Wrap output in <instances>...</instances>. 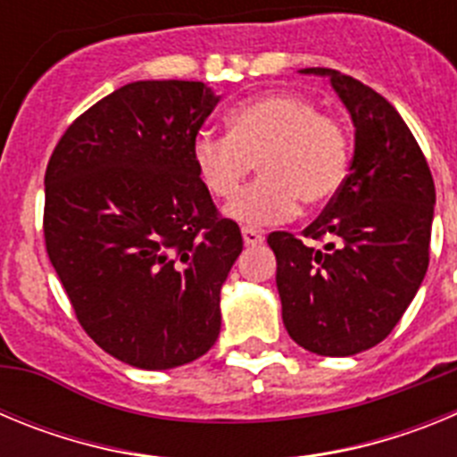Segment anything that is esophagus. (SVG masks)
I'll list each match as a JSON object with an SVG mask.
<instances>
[{"label": "esophagus", "instance_id": "esophagus-1", "mask_svg": "<svg viewBox=\"0 0 457 457\" xmlns=\"http://www.w3.org/2000/svg\"><path fill=\"white\" fill-rule=\"evenodd\" d=\"M242 240H245V245H247V247H253V245H261V242L265 240V236L261 231H256V228H249V226H245V228H242Z\"/></svg>", "mask_w": 457, "mask_h": 457}]
</instances>
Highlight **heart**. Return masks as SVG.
Returning <instances> with one entry per match:
<instances>
[{
	"mask_svg": "<svg viewBox=\"0 0 457 457\" xmlns=\"http://www.w3.org/2000/svg\"><path fill=\"white\" fill-rule=\"evenodd\" d=\"M231 132L199 130L192 144L196 173L212 196L231 199L253 164L262 179L226 208L245 226L290 220L300 204L320 208L348 179V135L309 98L265 93L240 103L228 114Z\"/></svg>",
	"mask_w": 457,
	"mask_h": 457,
	"instance_id": "obj_1",
	"label": "heart"
}]
</instances>
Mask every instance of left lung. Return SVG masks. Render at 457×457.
I'll use <instances>...</instances> for the list:
<instances>
[{"mask_svg": "<svg viewBox=\"0 0 457 457\" xmlns=\"http://www.w3.org/2000/svg\"><path fill=\"white\" fill-rule=\"evenodd\" d=\"M329 78L354 125V155L341 192L304 228L325 247L270 233L281 318L290 338L322 357H350L385 341L428 270L435 183L417 139L394 104L332 68Z\"/></svg>", "mask_w": 457, "mask_h": 457, "instance_id": "1", "label": "left lung"}]
</instances>
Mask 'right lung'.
I'll return each mask as SVG.
<instances>
[{"label":"right lung","mask_w":457,"mask_h":457,"mask_svg":"<svg viewBox=\"0 0 457 457\" xmlns=\"http://www.w3.org/2000/svg\"><path fill=\"white\" fill-rule=\"evenodd\" d=\"M220 100L204 82L125 84L63 132L47 162V256L84 332L137 369L189 364L220 337L242 236L192 160Z\"/></svg>","instance_id":"obj_1"}]
</instances>
